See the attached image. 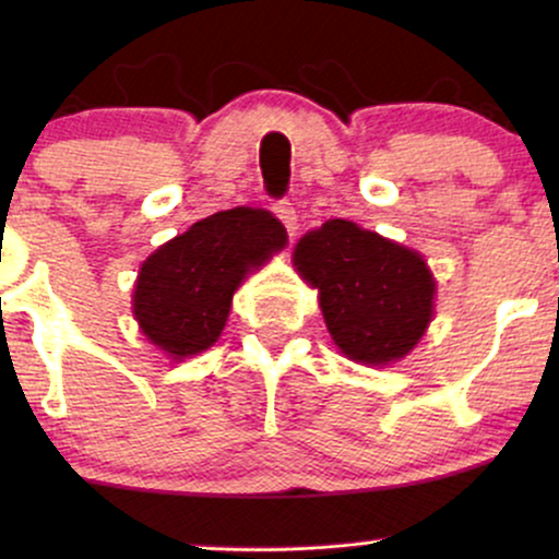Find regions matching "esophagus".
Listing matches in <instances>:
<instances>
[{
	"label": "esophagus",
	"instance_id": "34e87169",
	"mask_svg": "<svg viewBox=\"0 0 559 559\" xmlns=\"http://www.w3.org/2000/svg\"><path fill=\"white\" fill-rule=\"evenodd\" d=\"M273 213H275V217H278L281 223H284L286 230H288V236L297 234V228H299V223H297V210L292 207V202H275V204H273Z\"/></svg>",
	"mask_w": 559,
	"mask_h": 559
}]
</instances>
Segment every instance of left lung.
<instances>
[{
    "label": "left lung",
    "mask_w": 559,
    "mask_h": 559,
    "mask_svg": "<svg viewBox=\"0 0 559 559\" xmlns=\"http://www.w3.org/2000/svg\"><path fill=\"white\" fill-rule=\"evenodd\" d=\"M333 344L352 362L389 368L426 336L436 312V278L426 258L376 230L333 217L307 230L292 254Z\"/></svg>",
    "instance_id": "left-lung-1"
}]
</instances>
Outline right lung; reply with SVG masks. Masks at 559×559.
<instances>
[{
    "label": "right lung",
    "mask_w": 559,
    "mask_h": 559,
    "mask_svg": "<svg viewBox=\"0 0 559 559\" xmlns=\"http://www.w3.org/2000/svg\"><path fill=\"white\" fill-rule=\"evenodd\" d=\"M288 243L284 223L262 207L215 213L141 262L131 310L146 342L181 362L221 338L234 294Z\"/></svg>",
    "instance_id": "obj_1"
}]
</instances>
